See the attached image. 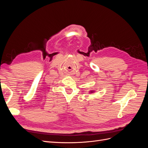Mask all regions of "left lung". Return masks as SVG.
<instances>
[{"label": "left lung", "instance_id": "left-lung-1", "mask_svg": "<svg viewBox=\"0 0 148 148\" xmlns=\"http://www.w3.org/2000/svg\"><path fill=\"white\" fill-rule=\"evenodd\" d=\"M95 90H92V91H89V92H90V93H94V92H95Z\"/></svg>", "mask_w": 148, "mask_h": 148}]
</instances>
